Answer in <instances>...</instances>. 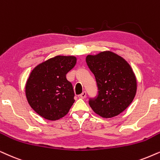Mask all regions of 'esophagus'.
Listing matches in <instances>:
<instances>
[{"label":"esophagus","instance_id":"34e87169","mask_svg":"<svg viewBox=\"0 0 160 160\" xmlns=\"http://www.w3.org/2000/svg\"><path fill=\"white\" fill-rule=\"evenodd\" d=\"M79 97H80V98H82V99L86 98V92H83L82 93H81V94L79 95Z\"/></svg>","mask_w":160,"mask_h":160}]
</instances>
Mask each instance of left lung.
<instances>
[{
    "label": "left lung",
    "instance_id": "obj_1",
    "mask_svg": "<svg viewBox=\"0 0 160 160\" xmlns=\"http://www.w3.org/2000/svg\"><path fill=\"white\" fill-rule=\"evenodd\" d=\"M87 66L94 74L98 94L88 100L93 111L104 118L120 114L131 103L137 92V80L131 66L112 52L88 55Z\"/></svg>",
    "mask_w": 160,
    "mask_h": 160
}]
</instances>
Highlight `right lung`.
<instances>
[{
	"label": "right lung",
	"mask_w": 160,
	"mask_h": 160,
	"mask_svg": "<svg viewBox=\"0 0 160 160\" xmlns=\"http://www.w3.org/2000/svg\"><path fill=\"white\" fill-rule=\"evenodd\" d=\"M73 56H56L34 68L26 85L28 102L46 120L64 117L73 105L74 93L66 74L76 65Z\"/></svg>",
	"instance_id": "right-lung-1"
}]
</instances>
